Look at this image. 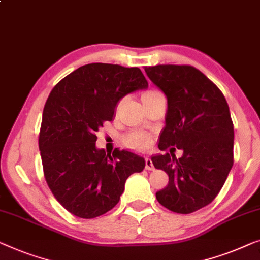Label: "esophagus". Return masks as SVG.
Instances as JSON below:
<instances>
[{"mask_svg": "<svg viewBox=\"0 0 260 260\" xmlns=\"http://www.w3.org/2000/svg\"><path fill=\"white\" fill-rule=\"evenodd\" d=\"M145 169H146V170H149V171H151V170H153V169H155V167H153V164H152V160L150 159L149 157L145 158Z\"/></svg>", "mask_w": 260, "mask_h": 260, "instance_id": "esophagus-1", "label": "esophagus"}]
</instances>
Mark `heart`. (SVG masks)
Instances as JSON below:
<instances>
[{
    "mask_svg": "<svg viewBox=\"0 0 260 260\" xmlns=\"http://www.w3.org/2000/svg\"><path fill=\"white\" fill-rule=\"evenodd\" d=\"M159 91L157 90H148L143 93L142 100L150 99V97H153L156 95H159ZM124 143L127 148L138 150V151H145L146 149L150 146V143H151V138L148 134H145L144 131L141 130H134L131 133L126 134L125 137H124Z\"/></svg>",
    "mask_w": 260,
    "mask_h": 260,
    "instance_id": "b5f03b06",
    "label": "heart"
}]
</instances>
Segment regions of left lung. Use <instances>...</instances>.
<instances>
[{"label": "left lung", "mask_w": 260, "mask_h": 260, "mask_svg": "<svg viewBox=\"0 0 260 260\" xmlns=\"http://www.w3.org/2000/svg\"><path fill=\"white\" fill-rule=\"evenodd\" d=\"M165 93L168 111L158 148L170 153L151 158L169 184L156 198L172 212L187 214L209 205L219 193L233 165V123L223 92L192 66L144 67ZM183 150L176 158L175 148Z\"/></svg>", "instance_id": "8db88e82"}]
</instances>
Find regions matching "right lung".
Returning <instances> with one entry per match:
<instances>
[{
    "label": "right lung",
    "instance_id": "1",
    "mask_svg": "<svg viewBox=\"0 0 260 260\" xmlns=\"http://www.w3.org/2000/svg\"><path fill=\"white\" fill-rule=\"evenodd\" d=\"M148 88L137 67L91 63L68 75L51 90L43 109L39 146L49 189L76 217L102 216L119 202L125 180L145 167L125 150L96 148V133L114 118L118 101Z\"/></svg>",
    "mask_w": 260,
    "mask_h": 260
}]
</instances>
